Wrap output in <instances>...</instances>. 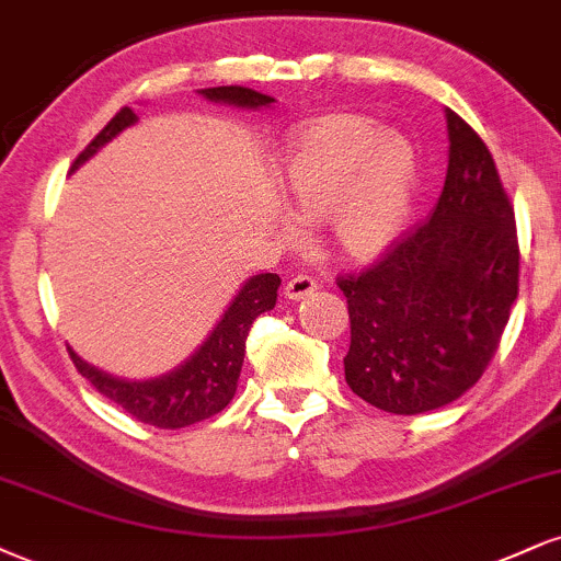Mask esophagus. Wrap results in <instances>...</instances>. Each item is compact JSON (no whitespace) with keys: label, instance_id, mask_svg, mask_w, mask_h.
Listing matches in <instances>:
<instances>
[{"label":"esophagus","instance_id":"1","mask_svg":"<svg viewBox=\"0 0 561 561\" xmlns=\"http://www.w3.org/2000/svg\"><path fill=\"white\" fill-rule=\"evenodd\" d=\"M316 289V282L310 276H293L285 285V298L287 300H306Z\"/></svg>","mask_w":561,"mask_h":561}]
</instances>
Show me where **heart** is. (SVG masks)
Segmentation results:
<instances>
[{"label": "heart", "instance_id": "obj_1", "mask_svg": "<svg viewBox=\"0 0 561 561\" xmlns=\"http://www.w3.org/2000/svg\"><path fill=\"white\" fill-rule=\"evenodd\" d=\"M276 191L300 225L323 221V240L336 255L370 261L400 238L413 214L415 151L366 117L334 114L287 140ZM282 234L300 240V227L285 219Z\"/></svg>", "mask_w": 561, "mask_h": 561}]
</instances>
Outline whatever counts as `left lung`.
Here are the masks:
<instances>
[{
  "mask_svg": "<svg viewBox=\"0 0 561 561\" xmlns=\"http://www.w3.org/2000/svg\"><path fill=\"white\" fill-rule=\"evenodd\" d=\"M449 164L442 198L360 276H340L347 298L345 381L394 415L455 402L481 379L517 300L515 211L478 133L444 110Z\"/></svg>",
  "mask_w": 561,
  "mask_h": 561,
  "instance_id": "left-lung-1",
  "label": "left lung"
}]
</instances>
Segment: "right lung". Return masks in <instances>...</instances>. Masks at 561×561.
Masks as SVG:
<instances>
[{
	"label": "right lung",
	"mask_w": 561,
	"mask_h": 561,
	"mask_svg": "<svg viewBox=\"0 0 561 561\" xmlns=\"http://www.w3.org/2000/svg\"><path fill=\"white\" fill-rule=\"evenodd\" d=\"M201 96L211 104L234 106V110H266L274 104L266 93L251 91L242 85H219L201 88ZM138 123V114L133 110H119L112 123L101 130L96 138L76 159L70 172L80 170L88 159H93L106 144H112L119 133ZM282 279L276 274H255L242 282L221 319L214 323L208 336L193 350L185 360L178 363L167 374L151 376V379H119V376L99 370L85 363L76 350L70 347V357L80 370L93 383L99 394L130 413L135 421L148 423L157 428H185L193 423L206 421L227 408L229 400L238 391V379L245 360V340L251 332L253 321L261 313L276 306V289Z\"/></svg>",
	"instance_id": "1"
}]
</instances>
